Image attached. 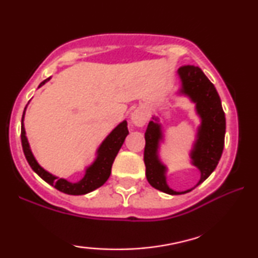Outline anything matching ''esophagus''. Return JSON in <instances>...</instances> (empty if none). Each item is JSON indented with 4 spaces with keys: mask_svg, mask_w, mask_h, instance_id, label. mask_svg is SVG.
I'll return each mask as SVG.
<instances>
[{
    "mask_svg": "<svg viewBox=\"0 0 258 258\" xmlns=\"http://www.w3.org/2000/svg\"><path fill=\"white\" fill-rule=\"evenodd\" d=\"M130 118H132V122L136 126H143L147 122V115L142 109H136V110H134L132 116H130Z\"/></svg>",
    "mask_w": 258,
    "mask_h": 258,
    "instance_id": "1",
    "label": "esophagus"
}]
</instances>
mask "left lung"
<instances>
[{
	"mask_svg": "<svg viewBox=\"0 0 258 258\" xmlns=\"http://www.w3.org/2000/svg\"><path fill=\"white\" fill-rule=\"evenodd\" d=\"M181 88L177 94L188 97L195 104V111L201 119L197 128L196 140L190 150L191 164L201 172L197 185L209 177L222 156L224 148L225 116L222 108L221 98L216 88L204 75L202 69L197 66H184L177 70ZM163 142V130L157 116H153L146 132V148H144V164L148 182L155 189L169 195H181L191 191H175L167 183L168 168L161 161L160 144Z\"/></svg>",
	"mask_w": 258,
	"mask_h": 258,
	"instance_id": "left-lung-1",
	"label": "left lung"
}]
</instances>
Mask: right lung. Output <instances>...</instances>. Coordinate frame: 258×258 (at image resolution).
<instances>
[{
	"label": "right lung",
	"instance_id": "add662e5",
	"mask_svg": "<svg viewBox=\"0 0 258 258\" xmlns=\"http://www.w3.org/2000/svg\"><path fill=\"white\" fill-rule=\"evenodd\" d=\"M50 79L51 77H48L47 80H44L38 86V88L47 83ZM26 109L27 107L24 108L22 124H21V141H22L23 153L31 169L43 181L49 183L52 186H55L59 191L68 194V195H86V194L91 192L95 189L100 188L101 185H103L108 181L109 176L111 174V167L115 161V157L117 156L126 135L129 134L128 123H126V121H122L115 129H112V132L100 144V147H98L96 151V158H95L93 163L86 168V172H84L83 177L77 182H70L68 179L52 175L51 172L47 171L44 168H42L38 164L33 151L30 149L29 142H28V139L26 136V129H24L23 123Z\"/></svg>",
	"mask_w": 258,
	"mask_h": 258
}]
</instances>
